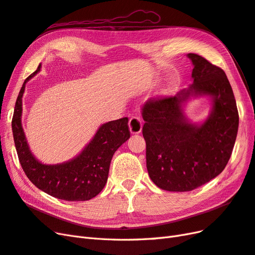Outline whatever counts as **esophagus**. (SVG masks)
Wrapping results in <instances>:
<instances>
[{
  "label": "esophagus",
  "mask_w": 255,
  "mask_h": 255,
  "mask_svg": "<svg viewBox=\"0 0 255 255\" xmlns=\"http://www.w3.org/2000/svg\"><path fill=\"white\" fill-rule=\"evenodd\" d=\"M128 126H129L130 133L139 134L141 132V128H142V121L139 117H137V116H133V117L129 118Z\"/></svg>",
  "instance_id": "1"
}]
</instances>
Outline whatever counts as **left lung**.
<instances>
[{
  "mask_svg": "<svg viewBox=\"0 0 255 255\" xmlns=\"http://www.w3.org/2000/svg\"><path fill=\"white\" fill-rule=\"evenodd\" d=\"M187 56L194 65L190 87L142 106L146 169L153 183L168 191L194 190L220 174L238 130L236 101L225 71L198 54ZM191 95L213 99L210 117L200 126L182 114L181 105Z\"/></svg>",
  "mask_w": 255,
  "mask_h": 255,
  "instance_id": "obj_1",
  "label": "left lung"
}]
</instances>
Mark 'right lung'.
<instances>
[{
  "instance_id": "right-lung-1",
  "label": "right lung",
  "mask_w": 255,
  "mask_h": 255,
  "mask_svg": "<svg viewBox=\"0 0 255 255\" xmlns=\"http://www.w3.org/2000/svg\"><path fill=\"white\" fill-rule=\"evenodd\" d=\"M40 67L23 83L14 105L11 127L19 161L29 181L48 195L65 201H87L104 188L114 153L129 138L128 119L125 117L100 127L86 148L70 161L58 165L41 164L29 151L21 125L25 83Z\"/></svg>"
}]
</instances>
